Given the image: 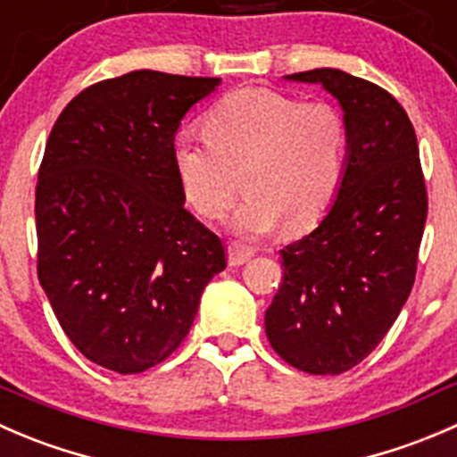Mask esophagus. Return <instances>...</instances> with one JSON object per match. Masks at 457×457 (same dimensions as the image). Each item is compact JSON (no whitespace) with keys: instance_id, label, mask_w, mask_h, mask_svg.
<instances>
[{"instance_id":"esophagus-1","label":"esophagus","mask_w":457,"mask_h":457,"mask_svg":"<svg viewBox=\"0 0 457 457\" xmlns=\"http://www.w3.org/2000/svg\"><path fill=\"white\" fill-rule=\"evenodd\" d=\"M252 256H254V250H252L250 245H243L241 241H232L228 245V261H229V265H234V268L247 263Z\"/></svg>"}]
</instances>
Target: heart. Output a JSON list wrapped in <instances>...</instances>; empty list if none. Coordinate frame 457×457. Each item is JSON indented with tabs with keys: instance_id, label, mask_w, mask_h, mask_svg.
Masks as SVG:
<instances>
[{
	"instance_id": "heart-1",
	"label": "heart",
	"mask_w": 457,
	"mask_h": 457,
	"mask_svg": "<svg viewBox=\"0 0 457 457\" xmlns=\"http://www.w3.org/2000/svg\"><path fill=\"white\" fill-rule=\"evenodd\" d=\"M203 134L174 140V170L185 201L201 216L223 214L241 237H261L281 225L312 228L344 180L348 129L328 102H299L268 88H241L220 97L203 118Z\"/></svg>"
}]
</instances>
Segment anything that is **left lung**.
<instances>
[{"instance_id":"left-lung-1","label":"left lung","mask_w":457,"mask_h":457,"mask_svg":"<svg viewBox=\"0 0 457 457\" xmlns=\"http://www.w3.org/2000/svg\"><path fill=\"white\" fill-rule=\"evenodd\" d=\"M348 129L344 180L330 212L281 250L283 281L265 310L281 360L310 375L351 370L378 348L411 295L428 198L415 129L400 102L369 79L314 69Z\"/></svg>"}]
</instances>
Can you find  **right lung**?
<instances>
[{
	"mask_svg": "<svg viewBox=\"0 0 457 457\" xmlns=\"http://www.w3.org/2000/svg\"><path fill=\"white\" fill-rule=\"evenodd\" d=\"M220 78L131 71L73 97L35 189L37 278L73 346L120 375L187 337L225 247L185 210L174 138Z\"/></svg>",
	"mask_w": 457,
	"mask_h": 457,
	"instance_id": "right-lung-1",
	"label": "right lung"
}]
</instances>
